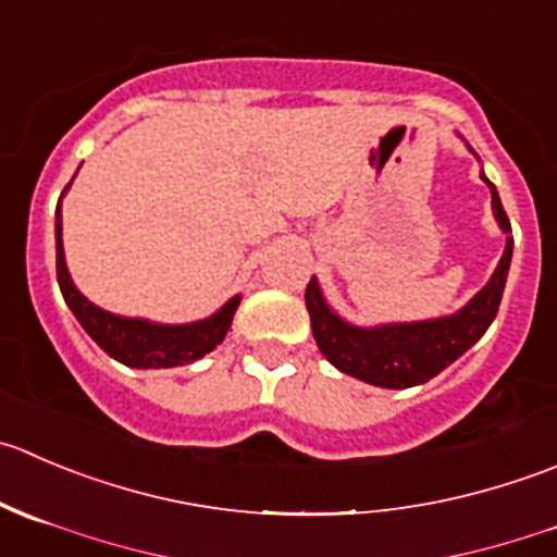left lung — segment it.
<instances>
[{
  "instance_id": "obj_1",
  "label": "left lung",
  "mask_w": 557,
  "mask_h": 557,
  "mask_svg": "<svg viewBox=\"0 0 557 557\" xmlns=\"http://www.w3.org/2000/svg\"><path fill=\"white\" fill-rule=\"evenodd\" d=\"M468 147V144H466ZM468 152L479 160V154L468 147ZM482 182L490 187L493 196V214L498 228L506 234L504 256L495 267L493 277L482 290L451 315L428 318V321H405V323H375V326H359L345 321L339 312L323 296L318 277L310 280L305 290L307 312H310L312 337H315L321 354L337 367L339 372L359 381L372 383L381 388H408L428 383L441 370L460 359L471 345L482 339L490 323L495 321L504 296L506 277L511 267V223L504 212L498 190L484 176Z\"/></svg>"
}]
</instances>
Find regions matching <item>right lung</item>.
Masks as SVG:
<instances>
[{
	"label": "right lung",
	"instance_id": "right-lung-1",
	"mask_svg": "<svg viewBox=\"0 0 557 557\" xmlns=\"http://www.w3.org/2000/svg\"><path fill=\"white\" fill-rule=\"evenodd\" d=\"M73 185V182H70ZM64 187V193L70 190ZM62 193V196H64ZM57 280L62 288L64 301L78 318L84 332L106 350L111 359L122 361V364L135 367V370H163V367H182L198 361L207 356L209 350L218 348L228 334L231 323H234V312L239 307L242 294L231 296L218 312L209 318L190 323H158L149 318H127L108 312L97 307L95 301L86 299L78 288H75L73 277H70L67 261H64V245H62V198L57 203Z\"/></svg>",
	"mask_w": 557,
	"mask_h": 557
}]
</instances>
